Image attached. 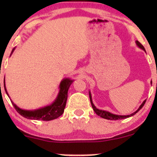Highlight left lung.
<instances>
[{
	"label": "left lung",
	"mask_w": 157,
	"mask_h": 157,
	"mask_svg": "<svg viewBox=\"0 0 157 157\" xmlns=\"http://www.w3.org/2000/svg\"><path fill=\"white\" fill-rule=\"evenodd\" d=\"M136 44L137 45V46L139 48H142V50H144V51L145 52V48H144V46H142V45L140 44V42H139L138 40H136ZM151 83L152 84V81L151 82ZM89 97H90V101H91V106H92L94 111V112L97 113L98 116H100V117L102 118H104V119H106V120H122V119H125V118H128V117H132L134 116L136 113H137L139 111H140V109H142V107H143L144 104L145 103V102H146V100H144L143 102H142V103L140 105V107H139V109L136 110V111L134 113H132L131 114H129V115H117V114H113V113H111L109 112V111H104V110H100V109H97L96 107H95V105H94L93 102H92V98H91V92L89 91Z\"/></svg>",
	"instance_id": "left-lung-1"
}]
</instances>
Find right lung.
I'll return each instance as SVG.
<instances>
[{
    "label": "right lung",
    "mask_w": 157,
    "mask_h": 157,
    "mask_svg": "<svg viewBox=\"0 0 157 157\" xmlns=\"http://www.w3.org/2000/svg\"><path fill=\"white\" fill-rule=\"evenodd\" d=\"M15 48V47L12 49L11 55L13 53ZM73 80H71L70 78L63 79L62 81L60 82V86H59V92L55 101L52 102L51 105L44 106V107L40 108V109L35 110H24L19 108L17 105H16L12 101V100H10L12 102V105L15 107L16 111L23 117L29 119V120L50 121V120L58 118L64 112L66 101H67L68 91L71 84L73 82ZM3 85H4L5 91H6V94L9 96V94L7 93L6 89V85H5V78L4 81H3ZM9 97H10V96H9Z\"/></svg>",
    "instance_id": "obj_1"
}]
</instances>
